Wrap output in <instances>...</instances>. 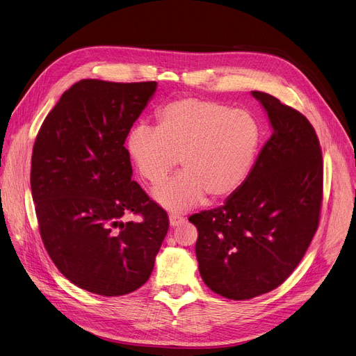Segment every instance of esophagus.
Here are the masks:
<instances>
[{
	"mask_svg": "<svg viewBox=\"0 0 356 356\" xmlns=\"http://www.w3.org/2000/svg\"><path fill=\"white\" fill-rule=\"evenodd\" d=\"M169 219H170V226H173V227H176L184 222V218L181 215H177V213H172Z\"/></svg>",
	"mask_w": 356,
	"mask_h": 356,
	"instance_id": "obj_1",
	"label": "esophagus"
}]
</instances>
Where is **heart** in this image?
Listing matches in <instances>:
<instances>
[{
  "label": "heart",
  "instance_id": "1",
  "mask_svg": "<svg viewBox=\"0 0 356 356\" xmlns=\"http://www.w3.org/2000/svg\"><path fill=\"white\" fill-rule=\"evenodd\" d=\"M260 141L256 117L242 108L196 97L164 104L156 129L140 124L127 137V152L140 177L159 184L179 164L183 172L154 188L172 211L232 196L248 179Z\"/></svg>",
  "mask_w": 356,
  "mask_h": 356
}]
</instances>
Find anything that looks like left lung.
<instances>
[{"label":"left lung","instance_id":"left-lung-1","mask_svg":"<svg viewBox=\"0 0 356 356\" xmlns=\"http://www.w3.org/2000/svg\"><path fill=\"white\" fill-rule=\"evenodd\" d=\"M252 96L268 113L270 138L223 206L188 218L199 232L203 282L233 300L268 293L291 276L318 230L323 199L322 150L314 126L268 92Z\"/></svg>","mask_w":356,"mask_h":356}]
</instances>
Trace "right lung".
<instances>
[{
  "instance_id": "1",
  "label": "right lung",
  "mask_w": 356,
  "mask_h": 356,
  "mask_svg": "<svg viewBox=\"0 0 356 356\" xmlns=\"http://www.w3.org/2000/svg\"><path fill=\"white\" fill-rule=\"evenodd\" d=\"M156 81L80 80L45 117L31 157V193L45 250L76 286L102 296L145 285L169 216L131 180L124 147ZM138 214L140 222L127 221Z\"/></svg>"
}]
</instances>
